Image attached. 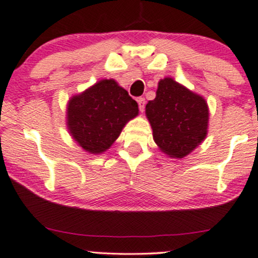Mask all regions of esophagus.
Segmentation results:
<instances>
[{
	"mask_svg": "<svg viewBox=\"0 0 258 258\" xmlns=\"http://www.w3.org/2000/svg\"><path fill=\"white\" fill-rule=\"evenodd\" d=\"M137 102H138L140 112H144V109H145V99H144V97H138V99H137Z\"/></svg>",
	"mask_w": 258,
	"mask_h": 258,
	"instance_id": "esophagus-1",
	"label": "esophagus"
}]
</instances>
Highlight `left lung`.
<instances>
[{"label": "left lung", "instance_id": "left-lung-1", "mask_svg": "<svg viewBox=\"0 0 258 258\" xmlns=\"http://www.w3.org/2000/svg\"><path fill=\"white\" fill-rule=\"evenodd\" d=\"M145 109L153 140L170 157L183 158L207 135V102L172 78L159 81L155 100Z\"/></svg>", "mask_w": 258, "mask_h": 258}]
</instances>
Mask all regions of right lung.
Returning a JSON list of instances; mask_svg holds the SVG:
<instances>
[{"label":"right lung","instance_id":"add662e5","mask_svg":"<svg viewBox=\"0 0 258 258\" xmlns=\"http://www.w3.org/2000/svg\"><path fill=\"white\" fill-rule=\"evenodd\" d=\"M137 115L138 103L128 93L114 80H102L69 101L68 127L86 151L101 153Z\"/></svg>","mask_w":258,"mask_h":258}]
</instances>
